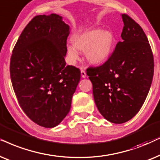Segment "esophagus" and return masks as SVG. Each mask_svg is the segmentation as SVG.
Segmentation results:
<instances>
[{"label": "esophagus", "mask_w": 160, "mask_h": 160, "mask_svg": "<svg viewBox=\"0 0 160 160\" xmlns=\"http://www.w3.org/2000/svg\"><path fill=\"white\" fill-rule=\"evenodd\" d=\"M80 72H81V76H82V78H86V72H85V70L81 69V70H80Z\"/></svg>", "instance_id": "esophagus-1"}]
</instances>
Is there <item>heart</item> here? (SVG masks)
Returning a JSON list of instances; mask_svg holds the SVG:
<instances>
[{
  "mask_svg": "<svg viewBox=\"0 0 160 160\" xmlns=\"http://www.w3.org/2000/svg\"><path fill=\"white\" fill-rule=\"evenodd\" d=\"M114 35L110 31L92 29L78 33L72 39V45L67 47V58L71 63L79 59V52H85L89 62L98 64L111 55L114 46Z\"/></svg>",
  "mask_w": 160,
  "mask_h": 160,
  "instance_id": "b5f03b06",
  "label": "heart"
}]
</instances>
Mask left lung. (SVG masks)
<instances>
[{
  "label": "left lung",
  "instance_id": "obj_1",
  "mask_svg": "<svg viewBox=\"0 0 160 160\" xmlns=\"http://www.w3.org/2000/svg\"><path fill=\"white\" fill-rule=\"evenodd\" d=\"M121 42L103 64L90 67L86 74L100 113L110 122L125 123L143 105L154 76V56L142 28L126 14H121Z\"/></svg>",
  "mask_w": 160,
  "mask_h": 160
}]
</instances>
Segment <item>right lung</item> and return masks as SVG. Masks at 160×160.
<instances>
[{"label":"right lung","instance_id":"1","mask_svg":"<svg viewBox=\"0 0 160 160\" xmlns=\"http://www.w3.org/2000/svg\"><path fill=\"white\" fill-rule=\"evenodd\" d=\"M69 26L55 14L37 15L23 30L12 51L10 76L20 108L45 128L69 113L80 71L66 65Z\"/></svg>","mask_w":160,"mask_h":160}]
</instances>
